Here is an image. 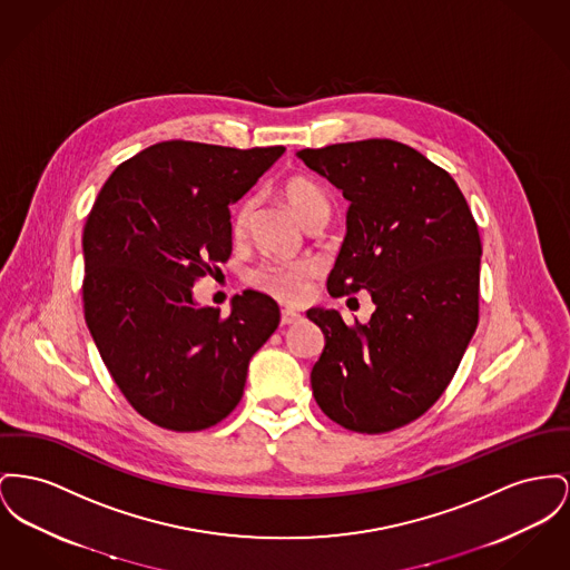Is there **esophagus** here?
<instances>
[{"label":"esophagus","mask_w":570,"mask_h":570,"mask_svg":"<svg viewBox=\"0 0 570 570\" xmlns=\"http://www.w3.org/2000/svg\"><path fill=\"white\" fill-rule=\"evenodd\" d=\"M302 321V314L291 309V307H284L282 309V325H293V323H299Z\"/></svg>","instance_id":"obj_1"}]
</instances>
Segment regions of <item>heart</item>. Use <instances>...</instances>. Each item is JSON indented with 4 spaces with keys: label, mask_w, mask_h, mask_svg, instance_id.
Returning <instances> with one entry per match:
<instances>
[{
    "label": "heart",
    "mask_w": 570,
    "mask_h": 570,
    "mask_svg": "<svg viewBox=\"0 0 570 570\" xmlns=\"http://www.w3.org/2000/svg\"><path fill=\"white\" fill-rule=\"evenodd\" d=\"M282 196L288 204V208L295 213V217L307 226L314 219H327L330 217V200L325 191L305 176H291L282 185ZM252 200H245L235 213L233 230L236 236L243 235L252 215ZM314 277V267L307 263L297 265H263L254 268L249 275V282L265 291L268 295L282 299V302H302L309 291V282Z\"/></svg>",
    "instance_id": "1"
}]
</instances>
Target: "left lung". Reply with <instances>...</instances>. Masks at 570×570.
Returning a JSON list of instances; mask_svg holds the SVG:
<instances>
[{
    "mask_svg": "<svg viewBox=\"0 0 570 570\" xmlns=\"http://www.w3.org/2000/svg\"><path fill=\"white\" fill-rule=\"evenodd\" d=\"M297 159L348 200L327 277L332 297L368 291V323L305 314L325 334L309 381L318 406L355 433H387L443 394L478 327L482 245L454 178L392 139L305 148Z\"/></svg>",
    "mask_w": 570,
    "mask_h": 570,
    "instance_id": "8db88e82",
    "label": "left lung"
}]
</instances>
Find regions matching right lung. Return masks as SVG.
<instances>
[{
    "mask_svg": "<svg viewBox=\"0 0 570 570\" xmlns=\"http://www.w3.org/2000/svg\"><path fill=\"white\" fill-rule=\"evenodd\" d=\"M282 155L161 141L120 164L88 215V330L120 392L161 429L191 433L230 415L249 360L279 325L268 295L245 291L222 318L194 284L230 258L228 206Z\"/></svg>",
    "mask_w": 570,
    "mask_h": 570,
    "instance_id": "1",
    "label": "right lung"
}]
</instances>
